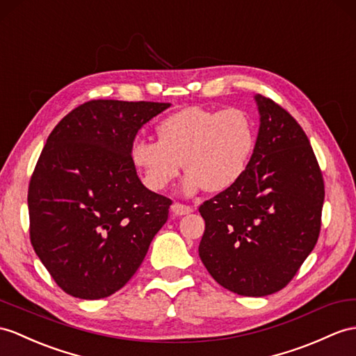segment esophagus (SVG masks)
Masks as SVG:
<instances>
[{
    "mask_svg": "<svg viewBox=\"0 0 356 356\" xmlns=\"http://www.w3.org/2000/svg\"><path fill=\"white\" fill-rule=\"evenodd\" d=\"M170 210H172V213L175 214V216H186V214H190L193 211V208L192 207H188V205H184V204H178V202H175L173 204L172 207H170Z\"/></svg>",
    "mask_w": 356,
    "mask_h": 356,
    "instance_id": "34e87169",
    "label": "esophagus"
}]
</instances>
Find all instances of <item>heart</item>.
I'll return each instance as SVG.
<instances>
[{"label":"heart","instance_id":"heart-1","mask_svg":"<svg viewBox=\"0 0 356 356\" xmlns=\"http://www.w3.org/2000/svg\"><path fill=\"white\" fill-rule=\"evenodd\" d=\"M159 142L137 138L129 159L152 192H163L175 181L181 169L187 177L184 195L201 188L222 193L236 186L249 168L257 134L243 110H216L199 106L183 107L160 120L155 128Z\"/></svg>","mask_w":356,"mask_h":356}]
</instances>
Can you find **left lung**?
Listing matches in <instances>:
<instances>
[{
  "mask_svg": "<svg viewBox=\"0 0 356 356\" xmlns=\"http://www.w3.org/2000/svg\"><path fill=\"white\" fill-rule=\"evenodd\" d=\"M259 128L236 186L199 207L208 273L227 290L261 298L287 285L314 249L325 186L307 134L272 99L254 97Z\"/></svg>",
  "mask_w": 356,
  "mask_h": 356,
  "instance_id": "8db88e82",
  "label": "left lung"
}]
</instances>
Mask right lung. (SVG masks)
Returning a JSON list of instances; mask_svg holds the SVG:
<instances>
[{"instance_id": "add662e5", "label": "right lung", "mask_w": 356, "mask_h": 356, "mask_svg": "<svg viewBox=\"0 0 356 356\" xmlns=\"http://www.w3.org/2000/svg\"><path fill=\"white\" fill-rule=\"evenodd\" d=\"M169 107L89 101L49 134L29 187L30 238L71 296L93 300L122 289L166 223L172 201L142 184L129 149L138 129Z\"/></svg>"}]
</instances>
